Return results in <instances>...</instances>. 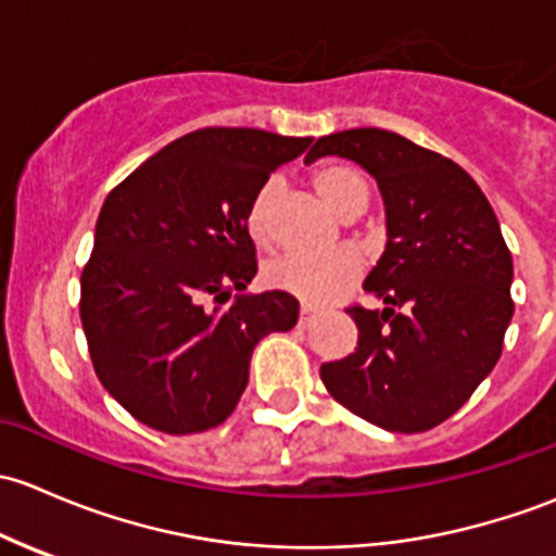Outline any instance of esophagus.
<instances>
[{
    "mask_svg": "<svg viewBox=\"0 0 556 556\" xmlns=\"http://www.w3.org/2000/svg\"><path fill=\"white\" fill-rule=\"evenodd\" d=\"M313 320H316V311H313L311 305H302L300 307V324L302 326H311Z\"/></svg>",
    "mask_w": 556,
    "mask_h": 556,
    "instance_id": "1",
    "label": "esophagus"
}]
</instances>
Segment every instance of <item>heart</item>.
<instances>
[{
	"instance_id": "heart-1",
	"label": "heart",
	"mask_w": 556,
	"mask_h": 556,
	"mask_svg": "<svg viewBox=\"0 0 556 556\" xmlns=\"http://www.w3.org/2000/svg\"><path fill=\"white\" fill-rule=\"evenodd\" d=\"M313 187L340 219H356L369 203V185L362 170L351 165H320L313 174ZM245 227L256 245H270L276 238V181H265L251 198ZM358 278V260L348 251L324 256L286 254L265 267V280L273 289L296 296L305 305H326Z\"/></svg>"
}]
</instances>
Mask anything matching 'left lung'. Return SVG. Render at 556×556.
Listing matches in <instances>:
<instances>
[{"instance_id":"8db88e82","label":"left lung","mask_w":556,"mask_h":556,"mask_svg":"<svg viewBox=\"0 0 556 556\" xmlns=\"http://www.w3.org/2000/svg\"><path fill=\"white\" fill-rule=\"evenodd\" d=\"M337 154L377 181L388 243L364 280L382 311L351 307L358 348L320 366L353 415L420 433L455 415L501 358L514 265L495 211L457 163L380 128L320 136L305 163Z\"/></svg>"}]
</instances>
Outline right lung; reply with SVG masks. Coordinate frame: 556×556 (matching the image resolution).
I'll list each match as a JSON object with an SVG mask.
<instances>
[{
  "label": "right lung",
  "mask_w": 556,
  "mask_h": 556,
  "mask_svg": "<svg viewBox=\"0 0 556 556\" xmlns=\"http://www.w3.org/2000/svg\"><path fill=\"white\" fill-rule=\"evenodd\" d=\"M311 141L194 130L109 192L79 318L101 386L144 426L185 437L225 422L249 386L256 342L296 324L300 305L286 291L245 294L256 276L245 211Z\"/></svg>",
  "instance_id": "1"
}]
</instances>
